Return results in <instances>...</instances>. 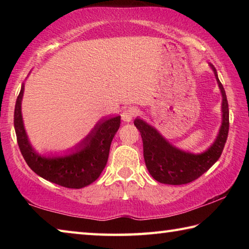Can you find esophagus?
<instances>
[{"label": "esophagus", "mask_w": 249, "mask_h": 249, "mask_svg": "<svg viewBox=\"0 0 249 249\" xmlns=\"http://www.w3.org/2000/svg\"><path fill=\"white\" fill-rule=\"evenodd\" d=\"M137 114V109L135 107H127L122 112V120L124 122H130Z\"/></svg>", "instance_id": "obj_1"}]
</instances>
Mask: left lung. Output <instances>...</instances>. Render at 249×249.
Masks as SVG:
<instances>
[{
  "label": "left lung",
  "instance_id": "1",
  "mask_svg": "<svg viewBox=\"0 0 249 249\" xmlns=\"http://www.w3.org/2000/svg\"><path fill=\"white\" fill-rule=\"evenodd\" d=\"M211 67L215 74L223 96V123L216 141L205 153L192 155L177 149L144 121L140 119L134 121V124L140 130L142 140L147 169L153 178L160 183L179 185L192 182L217 161L224 149L230 128L229 103H227L224 88L217 78L216 70L212 65Z\"/></svg>",
  "mask_w": 249,
  "mask_h": 249
}]
</instances>
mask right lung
<instances>
[{"label": "right lung", "instance_id": "add662e5", "mask_svg": "<svg viewBox=\"0 0 249 249\" xmlns=\"http://www.w3.org/2000/svg\"><path fill=\"white\" fill-rule=\"evenodd\" d=\"M23 92L24 86L16 100L14 127L19 150L28 167L41 178L65 188L80 189L94 182L107 162L112 140L121 125V116L99 122L74 154L61 158H45L33 150L25 133L20 113Z\"/></svg>", "mask_w": 249, "mask_h": 249}]
</instances>
